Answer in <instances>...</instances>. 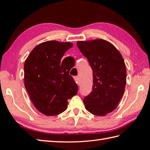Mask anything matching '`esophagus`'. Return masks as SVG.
Wrapping results in <instances>:
<instances>
[{
  "mask_svg": "<svg viewBox=\"0 0 150 150\" xmlns=\"http://www.w3.org/2000/svg\"><path fill=\"white\" fill-rule=\"evenodd\" d=\"M75 81H76V83H77L78 85H79V76H76V77H74Z\"/></svg>",
  "mask_w": 150,
  "mask_h": 150,
  "instance_id": "obj_1",
  "label": "esophagus"
}]
</instances>
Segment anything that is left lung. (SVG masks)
<instances>
[{"mask_svg": "<svg viewBox=\"0 0 150 150\" xmlns=\"http://www.w3.org/2000/svg\"><path fill=\"white\" fill-rule=\"evenodd\" d=\"M93 71V91L83 99L85 108L103 116L117 107L126 84V67L120 52L106 40L77 41Z\"/></svg>", "mask_w": 150, "mask_h": 150, "instance_id": "1", "label": "left lung"}]
</instances>
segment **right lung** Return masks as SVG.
I'll list each match as a JSON object with an SVG mask.
<instances>
[{"instance_id": "add662e5", "label": "right lung", "mask_w": 150, "mask_h": 150, "mask_svg": "<svg viewBox=\"0 0 150 150\" xmlns=\"http://www.w3.org/2000/svg\"><path fill=\"white\" fill-rule=\"evenodd\" d=\"M70 42L47 41L37 45L24 63V86L38 110L55 116L67 108V100L77 93L78 86L69 75L73 67L65 53L73 47Z\"/></svg>"}]
</instances>
